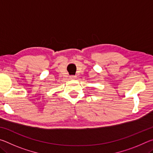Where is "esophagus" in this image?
Here are the masks:
<instances>
[{
    "label": "esophagus",
    "instance_id": "esophagus-1",
    "mask_svg": "<svg viewBox=\"0 0 153 153\" xmlns=\"http://www.w3.org/2000/svg\"><path fill=\"white\" fill-rule=\"evenodd\" d=\"M76 76H69V79H76Z\"/></svg>",
    "mask_w": 153,
    "mask_h": 153
}]
</instances>
